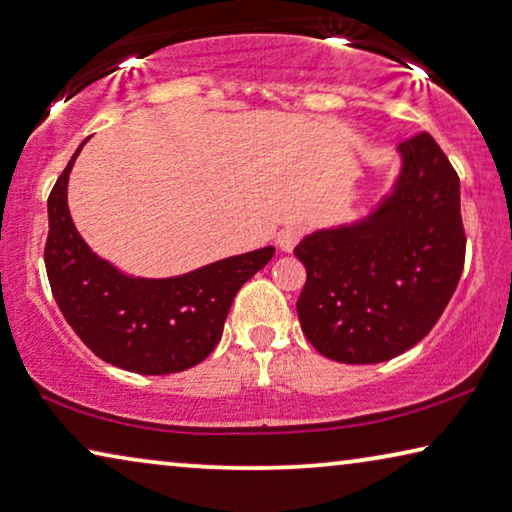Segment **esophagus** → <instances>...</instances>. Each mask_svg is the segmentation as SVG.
Here are the masks:
<instances>
[{"mask_svg": "<svg viewBox=\"0 0 512 512\" xmlns=\"http://www.w3.org/2000/svg\"><path fill=\"white\" fill-rule=\"evenodd\" d=\"M301 236H303V227H301V225H289V227H285V230H282V232L278 234V246H280V250H285V253H292L294 246H296V243H299Z\"/></svg>", "mask_w": 512, "mask_h": 512, "instance_id": "esophagus-1", "label": "esophagus"}]
</instances>
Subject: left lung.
<instances>
[{"mask_svg":"<svg viewBox=\"0 0 512 512\" xmlns=\"http://www.w3.org/2000/svg\"><path fill=\"white\" fill-rule=\"evenodd\" d=\"M391 193L368 216L303 236L301 329L338 363H381L421 342L460 282V179L430 133L400 144Z\"/></svg>","mask_w":512,"mask_h":512,"instance_id":"1","label":"left lung"}]
</instances>
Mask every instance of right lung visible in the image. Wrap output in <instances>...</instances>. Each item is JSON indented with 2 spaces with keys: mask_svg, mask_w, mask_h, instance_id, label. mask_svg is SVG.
<instances>
[{
  "mask_svg": "<svg viewBox=\"0 0 512 512\" xmlns=\"http://www.w3.org/2000/svg\"><path fill=\"white\" fill-rule=\"evenodd\" d=\"M85 142L48 197L43 255L61 315L91 352L121 370L172 375L193 368L218 345L236 292L276 248L218 259L174 278L126 276L91 253L68 211V174Z\"/></svg>",
  "mask_w": 512,
  "mask_h": 512,
  "instance_id": "add662e5",
  "label": "right lung"
}]
</instances>
